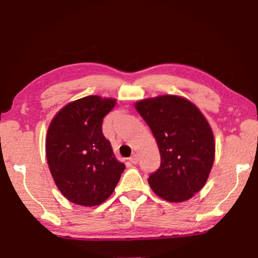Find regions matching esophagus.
Instances as JSON below:
<instances>
[{"label": "esophagus", "mask_w": 258, "mask_h": 258, "mask_svg": "<svg viewBox=\"0 0 258 258\" xmlns=\"http://www.w3.org/2000/svg\"><path fill=\"white\" fill-rule=\"evenodd\" d=\"M130 161L132 164H138V161H139V156L137 155V154H133L132 156L130 157Z\"/></svg>", "instance_id": "1"}]
</instances>
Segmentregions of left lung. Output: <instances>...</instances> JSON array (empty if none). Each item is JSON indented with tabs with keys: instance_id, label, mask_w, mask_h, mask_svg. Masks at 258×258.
<instances>
[{
	"instance_id": "1",
	"label": "left lung",
	"mask_w": 258,
	"mask_h": 258,
	"mask_svg": "<svg viewBox=\"0 0 258 258\" xmlns=\"http://www.w3.org/2000/svg\"><path fill=\"white\" fill-rule=\"evenodd\" d=\"M134 107L160 152V167L148 178L151 190L169 203L191 199L206 184L215 158L206 117L190 100L173 94L139 100Z\"/></svg>"
}]
</instances>
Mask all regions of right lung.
Here are the masks:
<instances>
[{
  "instance_id": "1",
  "label": "right lung",
  "mask_w": 258,
  "mask_h": 258,
  "mask_svg": "<svg viewBox=\"0 0 258 258\" xmlns=\"http://www.w3.org/2000/svg\"><path fill=\"white\" fill-rule=\"evenodd\" d=\"M117 100L87 95L67 103L47 127L45 154L56 187L69 202L98 206L110 197L124 172L103 137V117Z\"/></svg>"
}]
</instances>
